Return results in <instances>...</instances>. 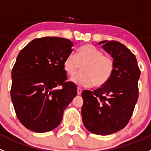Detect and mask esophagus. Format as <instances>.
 <instances>
[{
	"label": "esophagus",
	"instance_id": "34e87169",
	"mask_svg": "<svg viewBox=\"0 0 151 151\" xmlns=\"http://www.w3.org/2000/svg\"><path fill=\"white\" fill-rule=\"evenodd\" d=\"M82 90L80 88H77V94L78 95H81V93H82Z\"/></svg>",
	"mask_w": 151,
	"mask_h": 151
}]
</instances>
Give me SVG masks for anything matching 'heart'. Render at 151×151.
<instances>
[{
    "instance_id": "obj_1",
    "label": "heart",
    "mask_w": 151,
    "mask_h": 151,
    "mask_svg": "<svg viewBox=\"0 0 151 151\" xmlns=\"http://www.w3.org/2000/svg\"><path fill=\"white\" fill-rule=\"evenodd\" d=\"M82 66V72L74 76L71 82L81 87H102L111 78L115 69L113 58L104 55L91 44L82 45L77 55L69 53L63 61L66 74L73 76Z\"/></svg>"
}]
</instances>
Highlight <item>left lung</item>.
I'll return each mask as SVG.
<instances>
[{
	"mask_svg": "<svg viewBox=\"0 0 151 151\" xmlns=\"http://www.w3.org/2000/svg\"><path fill=\"white\" fill-rule=\"evenodd\" d=\"M103 48L115 63L110 80L100 88L83 90L82 118L90 132L108 135L123 129L129 122L138 99L140 70L135 55L117 41L104 40Z\"/></svg>",
	"mask_w": 151,
	"mask_h": 151,
	"instance_id": "obj_1",
	"label": "left lung"
}]
</instances>
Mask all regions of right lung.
Masks as SVG:
<instances>
[{
	"instance_id": "obj_1",
	"label": "right lung",
	"mask_w": 151,
	"mask_h": 151,
	"mask_svg": "<svg viewBox=\"0 0 151 151\" xmlns=\"http://www.w3.org/2000/svg\"><path fill=\"white\" fill-rule=\"evenodd\" d=\"M73 45L62 37L37 38L19 53L12 71L11 97L17 118L28 129L40 133L54 129L77 96V86L66 82L63 67ZM59 86L63 88H57Z\"/></svg>"
}]
</instances>
